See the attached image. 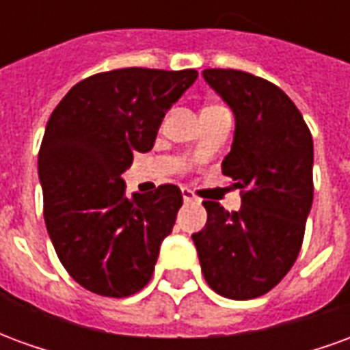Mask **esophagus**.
Listing matches in <instances>:
<instances>
[{
  "label": "esophagus",
  "instance_id": "34e87169",
  "mask_svg": "<svg viewBox=\"0 0 350 350\" xmlns=\"http://www.w3.org/2000/svg\"><path fill=\"white\" fill-rule=\"evenodd\" d=\"M182 197H183V200H185V202H197V200H198L197 195H195V193H193L191 189H187V187H183V189H182Z\"/></svg>",
  "mask_w": 350,
  "mask_h": 350
}]
</instances>
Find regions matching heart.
I'll list each match as a JSON object with an SVG mask.
<instances>
[{
    "label": "heart",
    "instance_id": "1",
    "mask_svg": "<svg viewBox=\"0 0 350 350\" xmlns=\"http://www.w3.org/2000/svg\"><path fill=\"white\" fill-rule=\"evenodd\" d=\"M204 110H227V108L221 107V105H210V107H206Z\"/></svg>",
    "mask_w": 350,
    "mask_h": 350
}]
</instances>
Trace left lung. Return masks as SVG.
<instances>
[{
	"label": "left lung",
	"mask_w": 350,
	"mask_h": 350,
	"mask_svg": "<svg viewBox=\"0 0 350 350\" xmlns=\"http://www.w3.org/2000/svg\"><path fill=\"white\" fill-rule=\"evenodd\" d=\"M204 79L236 118L223 174L242 195L240 212L204 200L206 227L193 234L204 279L232 300L262 296L298 258L313 204V137L281 88L236 71L206 69Z\"/></svg>",
	"instance_id": "obj_1"
}]
</instances>
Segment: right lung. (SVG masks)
Masks as SVG:
<instances>
[{
  "label": "right lung",
  "instance_id": "obj_1",
  "mask_svg": "<svg viewBox=\"0 0 350 350\" xmlns=\"http://www.w3.org/2000/svg\"><path fill=\"white\" fill-rule=\"evenodd\" d=\"M197 77L146 67L97 72L50 116L39 150L44 223L59 262L90 293L125 298L152 279L182 191L163 183L129 198L122 174L135 153L152 150L167 110Z\"/></svg>",
  "mask_w": 350,
  "mask_h": 350
}]
</instances>
